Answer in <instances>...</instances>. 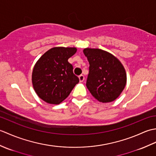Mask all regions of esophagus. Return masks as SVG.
Instances as JSON below:
<instances>
[{
	"label": "esophagus",
	"instance_id": "obj_1",
	"mask_svg": "<svg viewBox=\"0 0 156 156\" xmlns=\"http://www.w3.org/2000/svg\"><path fill=\"white\" fill-rule=\"evenodd\" d=\"M79 80H80V82H82L84 80V76L83 75H80L79 76Z\"/></svg>",
	"mask_w": 156,
	"mask_h": 156
}]
</instances>
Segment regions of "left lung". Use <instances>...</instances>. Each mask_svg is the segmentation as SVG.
I'll return each instance as SVG.
<instances>
[{"mask_svg": "<svg viewBox=\"0 0 156 156\" xmlns=\"http://www.w3.org/2000/svg\"><path fill=\"white\" fill-rule=\"evenodd\" d=\"M83 52L90 65L87 80L88 90L99 102L115 101L127 82L121 63L110 53L100 49L86 48Z\"/></svg>", "mask_w": 156, "mask_h": 156, "instance_id": "1", "label": "left lung"}]
</instances>
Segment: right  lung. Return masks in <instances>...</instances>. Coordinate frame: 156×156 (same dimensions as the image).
Wrapping results in <instances>:
<instances>
[{"instance_id": "add662e5", "label": "right lung", "mask_w": 156, "mask_h": 156, "mask_svg": "<svg viewBox=\"0 0 156 156\" xmlns=\"http://www.w3.org/2000/svg\"><path fill=\"white\" fill-rule=\"evenodd\" d=\"M76 50L75 48H51L36 63L32 82L35 92L43 101L58 105L68 97L78 83L79 78L68 61Z\"/></svg>"}]
</instances>
